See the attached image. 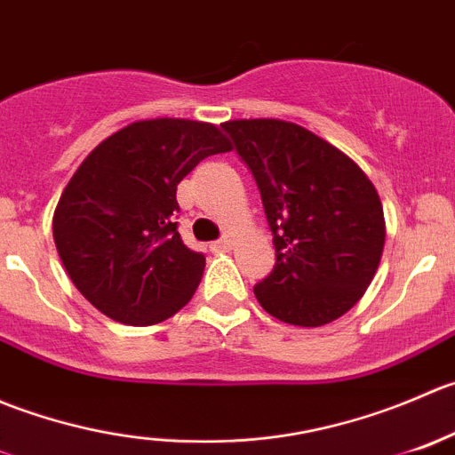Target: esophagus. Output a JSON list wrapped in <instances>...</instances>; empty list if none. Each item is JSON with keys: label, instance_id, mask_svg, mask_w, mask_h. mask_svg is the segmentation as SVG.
<instances>
[{"label": "esophagus", "instance_id": "obj_1", "mask_svg": "<svg viewBox=\"0 0 455 455\" xmlns=\"http://www.w3.org/2000/svg\"><path fill=\"white\" fill-rule=\"evenodd\" d=\"M212 250H214V251H228V250H232V238H229V236L219 238L217 243H212Z\"/></svg>", "mask_w": 455, "mask_h": 455}]
</instances>
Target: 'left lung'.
Segmentation results:
<instances>
[{"label":"left lung","instance_id":"1","mask_svg":"<svg viewBox=\"0 0 455 455\" xmlns=\"http://www.w3.org/2000/svg\"><path fill=\"white\" fill-rule=\"evenodd\" d=\"M250 168L276 265L256 283L260 307L299 327H321L354 307L385 247L380 196L347 155L281 119L226 121Z\"/></svg>","mask_w":455,"mask_h":455}]
</instances>
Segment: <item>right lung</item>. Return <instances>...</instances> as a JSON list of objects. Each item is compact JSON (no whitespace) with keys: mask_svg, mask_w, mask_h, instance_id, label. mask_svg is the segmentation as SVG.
<instances>
[{"mask_svg":"<svg viewBox=\"0 0 455 455\" xmlns=\"http://www.w3.org/2000/svg\"><path fill=\"white\" fill-rule=\"evenodd\" d=\"M226 134L190 119L134 121L76 168L52 217L57 251L76 290L124 325H156L190 303L205 256L183 245L177 186Z\"/></svg>","mask_w":455,"mask_h":455,"instance_id":"add662e5","label":"right lung"}]
</instances>
